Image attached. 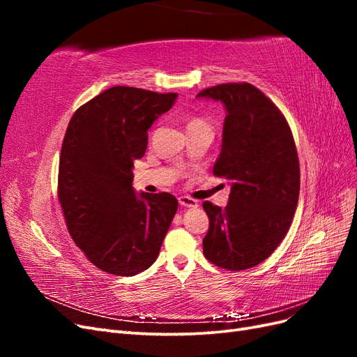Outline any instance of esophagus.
Returning a JSON list of instances; mask_svg holds the SVG:
<instances>
[{
  "mask_svg": "<svg viewBox=\"0 0 357 357\" xmlns=\"http://www.w3.org/2000/svg\"><path fill=\"white\" fill-rule=\"evenodd\" d=\"M178 202L181 207H197L198 201H195L190 197H178Z\"/></svg>",
  "mask_w": 357,
  "mask_h": 357,
  "instance_id": "obj_1",
  "label": "esophagus"
}]
</instances>
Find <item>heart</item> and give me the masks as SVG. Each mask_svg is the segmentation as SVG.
Listing matches in <instances>:
<instances>
[{"mask_svg": "<svg viewBox=\"0 0 357 357\" xmlns=\"http://www.w3.org/2000/svg\"><path fill=\"white\" fill-rule=\"evenodd\" d=\"M201 125H207V122H205L202 117L193 116V117L188 119V128H190V126H201Z\"/></svg>", "mask_w": 357, "mask_h": 357, "instance_id": "b5f03b06", "label": "heart"}]
</instances>
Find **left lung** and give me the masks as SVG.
<instances>
[{"mask_svg": "<svg viewBox=\"0 0 357 357\" xmlns=\"http://www.w3.org/2000/svg\"><path fill=\"white\" fill-rule=\"evenodd\" d=\"M198 98L223 102L222 150L213 174L231 180L225 208L205 201L202 250L215 266L243 271L264 262L286 236L299 198V160L283 113L250 83H223Z\"/></svg>", "mask_w": 357, "mask_h": 357, "instance_id": "8db88e82", "label": "left lung"}]
</instances>
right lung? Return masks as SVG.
<instances>
[{"mask_svg":"<svg viewBox=\"0 0 357 357\" xmlns=\"http://www.w3.org/2000/svg\"><path fill=\"white\" fill-rule=\"evenodd\" d=\"M177 93L114 86L75 110L63 137L58 198L74 243L102 271L131 277L153 265L174 219V195L135 193L134 160Z\"/></svg>","mask_w":357,"mask_h":357,"instance_id":"obj_1","label":"right lung"}]
</instances>
